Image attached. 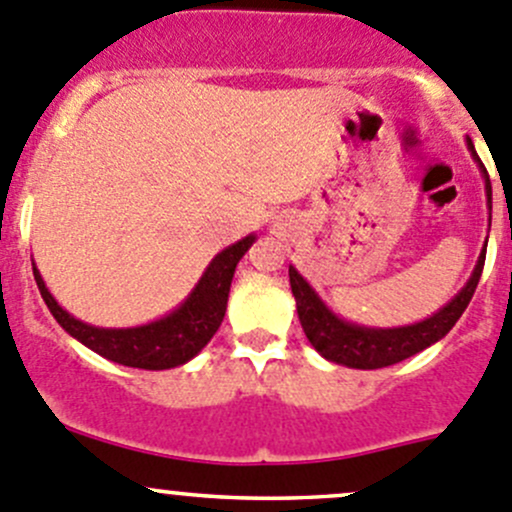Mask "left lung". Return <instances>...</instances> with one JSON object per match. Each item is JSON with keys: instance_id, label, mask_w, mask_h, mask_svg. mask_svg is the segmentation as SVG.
<instances>
[{"instance_id": "left-lung-1", "label": "left lung", "mask_w": 512, "mask_h": 512, "mask_svg": "<svg viewBox=\"0 0 512 512\" xmlns=\"http://www.w3.org/2000/svg\"><path fill=\"white\" fill-rule=\"evenodd\" d=\"M466 146L468 151H471L473 160L478 163L480 175H483L490 215V210H493V188H490L488 170L480 163L471 138H466ZM485 247H488V237H485V245L483 250H480L471 277H468L466 285L461 287V292H458L451 302L443 304V307L438 309V312H433L431 317L414 324H404V327H366V324H356L339 317V314L334 312V309H329L327 302L319 297L317 289L299 275L297 267L289 265V285H292L294 302H297L299 324H302L309 344H312L324 359L334 361V364L349 366V369H384V366L399 364V361L423 352V349H428L431 344H436L438 339L446 337L453 329V324L461 319V314L466 312L468 302H471L473 292H476L478 287L480 272H483L485 265Z\"/></svg>"}]
</instances>
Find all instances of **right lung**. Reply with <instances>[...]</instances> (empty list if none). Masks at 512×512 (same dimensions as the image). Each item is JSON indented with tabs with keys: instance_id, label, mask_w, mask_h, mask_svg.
<instances>
[{
	"instance_id": "add662e5",
	"label": "right lung",
	"mask_w": 512,
	"mask_h": 512,
	"mask_svg": "<svg viewBox=\"0 0 512 512\" xmlns=\"http://www.w3.org/2000/svg\"><path fill=\"white\" fill-rule=\"evenodd\" d=\"M255 240L257 235L250 232L247 237L220 250L178 307L153 322L136 324V327H96V324L81 322L56 302L41 272L36 270V262H32V270L36 287H39L49 312L76 342L101 354L103 359L116 361V364L163 371L188 364L190 359L203 352L205 344L218 332L225 317L227 294H230L237 262L245 257Z\"/></svg>"
}]
</instances>
